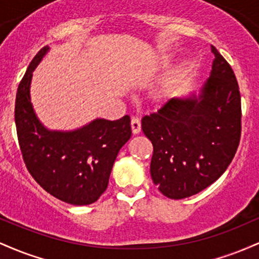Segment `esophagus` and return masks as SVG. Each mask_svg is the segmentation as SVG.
<instances>
[{
  "mask_svg": "<svg viewBox=\"0 0 259 259\" xmlns=\"http://www.w3.org/2000/svg\"><path fill=\"white\" fill-rule=\"evenodd\" d=\"M132 132L134 135H136V134L141 132V123H140L138 118H133L132 119Z\"/></svg>",
  "mask_w": 259,
  "mask_h": 259,
  "instance_id": "esophagus-1",
  "label": "esophagus"
}]
</instances>
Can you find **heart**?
<instances>
[{"mask_svg":"<svg viewBox=\"0 0 259 259\" xmlns=\"http://www.w3.org/2000/svg\"><path fill=\"white\" fill-rule=\"evenodd\" d=\"M169 59H170V56L168 53H160V55L154 58L152 69L164 67L169 62ZM175 88H177V82L174 81L165 82V84L158 86L152 94L153 103H156V105H165V103L169 102V101L173 99L175 94Z\"/></svg>","mask_w":259,"mask_h":259,"instance_id":"obj_1","label":"heart"}]
</instances>
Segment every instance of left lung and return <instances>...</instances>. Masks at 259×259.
Here are the masks:
<instances>
[{"label":"left lung","mask_w":259,"mask_h":259,"mask_svg":"<svg viewBox=\"0 0 259 259\" xmlns=\"http://www.w3.org/2000/svg\"><path fill=\"white\" fill-rule=\"evenodd\" d=\"M212 52V70L200 90L173 97L142 119V132L153 145L151 177L171 200L190 197L214 183L239 146V85L214 46Z\"/></svg>","instance_id":"8db88e82"}]
</instances>
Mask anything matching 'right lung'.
<instances>
[{
	"label": "right lung",
	"instance_id": "add662e5",
	"mask_svg": "<svg viewBox=\"0 0 259 259\" xmlns=\"http://www.w3.org/2000/svg\"><path fill=\"white\" fill-rule=\"evenodd\" d=\"M35 56L18 86V140L26 168L49 194L74 206L96 202L106 191L118 152L132 136L130 117L96 118L74 130H51L42 124L31 103L32 72L50 52Z\"/></svg>",
	"mask_w": 259,
	"mask_h": 259
}]
</instances>
